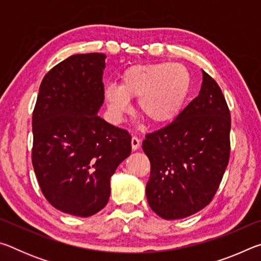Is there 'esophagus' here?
Returning a JSON list of instances; mask_svg holds the SVG:
<instances>
[{
	"label": "esophagus",
	"mask_w": 261,
	"mask_h": 261,
	"mask_svg": "<svg viewBox=\"0 0 261 261\" xmlns=\"http://www.w3.org/2000/svg\"><path fill=\"white\" fill-rule=\"evenodd\" d=\"M131 147L134 151H136V149H138L140 147V139L138 138V137L134 136L131 138Z\"/></svg>",
	"instance_id": "1"
}]
</instances>
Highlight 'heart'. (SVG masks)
I'll list each match as a JSON object with an SVG mask.
<instances>
[{"label":"heart","mask_w":261,"mask_h":261,"mask_svg":"<svg viewBox=\"0 0 261 261\" xmlns=\"http://www.w3.org/2000/svg\"><path fill=\"white\" fill-rule=\"evenodd\" d=\"M191 77L180 63L139 64L125 70L120 86L108 85L105 98L115 117L130 109V99H138V110L152 124H165L177 116L187 99Z\"/></svg>","instance_id":"heart-1"}]
</instances>
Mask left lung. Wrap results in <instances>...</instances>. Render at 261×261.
Returning a JSON list of instances; mask_svg holds the SVG:
<instances>
[{
	"label": "left lung",
	"mask_w": 261,
	"mask_h": 261,
	"mask_svg": "<svg viewBox=\"0 0 261 261\" xmlns=\"http://www.w3.org/2000/svg\"><path fill=\"white\" fill-rule=\"evenodd\" d=\"M230 126L222 91L202 70L199 95L143 141L151 162L147 201L160 218H188L212 201L230 156Z\"/></svg>",
	"instance_id": "left-lung-1"
}]
</instances>
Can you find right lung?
<instances>
[{
    "mask_svg": "<svg viewBox=\"0 0 261 261\" xmlns=\"http://www.w3.org/2000/svg\"><path fill=\"white\" fill-rule=\"evenodd\" d=\"M106 55L77 54L43 77L32 116V165L49 204L87 218L107 205L110 177L130 155L131 136L98 116Z\"/></svg>",
    "mask_w": 261,
    "mask_h": 261,
    "instance_id": "right-lung-1",
    "label": "right lung"
}]
</instances>
